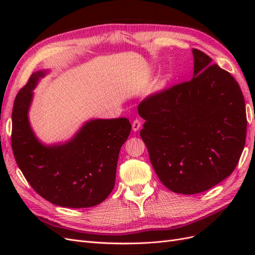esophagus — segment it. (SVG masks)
I'll use <instances>...</instances> for the list:
<instances>
[{
    "mask_svg": "<svg viewBox=\"0 0 255 255\" xmlns=\"http://www.w3.org/2000/svg\"><path fill=\"white\" fill-rule=\"evenodd\" d=\"M141 128V122L140 120H134L133 123H132V129L134 130V132H137V130H139V128Z\"/></svg>",
    "mask_w": 255,
    "mask_h": 255,
    "instance_id": "obj_1",
    "label": "esophagus"
}]
</instances>
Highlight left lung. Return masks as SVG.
Wrapping results in <instances>:
<instances>
[{"label": "left lung", "mask_w": 255, "mask_h": 255, "mask_svg": "<svg viewBox=\"0 0 255 255\" xmlns=\"http://www.w3.org/2000/svg\"><path fill=\"white\" fill-rule=\"evenodd\" d=\"M194 76L144 99L140 137L158 179L173 192L195 195L234 171L247 133L238 83L212 58L192 49Z\"/></svg>", "instance_id": "8db88e82"}]
</instances>
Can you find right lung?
Listing matches in <instances>:
<instances>
[{
  "mask_svg": "<svg viewBox=\"0 0 255 255\" xmlns=\"http://www.w3.org/2000/svg\"><path fill=\"white\" fill-rule=\"evenodd\" d=\"M48 73L34 72L14 100V158L30 186L49 202L71 208L98 205L115 186L119 152L129 135L130 123L127 118L91 119L69 140L43 143L30 127L28 112L33 90Z\"/></svg>",
  "mask_w": 255,
  "mask_h": 255,
  "instance_id": "obj_1",
  "label": "right lung"
}]
</instances>
